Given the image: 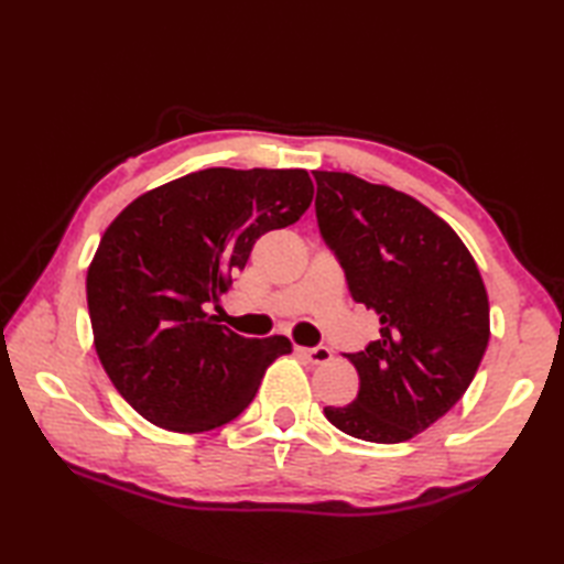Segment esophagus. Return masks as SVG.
<instances>
[{
	"label": "esophagus",
	"mask_w": 564,
	"mask_h": 564,
	"mask_svg": "<svg viewBox=\"0 0 564 564\" xmlns=\"http://www.w3.org/2000/svg\"><path fill=\"white\" fill-rule=\"evenodd\" d=\"M295 354L305 356L310 364L322 366V364H329L332 361V349L327 346H315V349H305V346H295Z\"/></svg>",
	"instance_id": "34e87169"
}]
</instances>
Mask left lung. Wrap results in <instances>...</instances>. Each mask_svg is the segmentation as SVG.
<instances>
[{"mask_svg": "<svg viewBox=\"0 0 564 564\" xmlns=\"http://www.w3.org/2000/svg\"><path fill=\"white\" fill-rule=\"evenodd\" d=\"M317 225L351 297L373 310L380 337L344 354L356 400L325 406L344 434L402 443L446 414L470 386L489 341L480 269L453 227L424 203L346 172H313Z\"/></svg>", "mask_w": 564, "mask_h": 564, "instance_id": "left-lung-1", "label": "left lung"}]
</instances>
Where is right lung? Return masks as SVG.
<instances>
[{
  "label": "right lung",
  "mask_w": 564,
  "mask_h": 564,
  "mask_svg": "<svg viewBox=\"0 0 564 564\" xmlns=\"http://www.w3.org/2000/svg\"><path fill=\"white\" fill-rule=\"evenodd\" d=\"M305 170L213 166L148 191L106 227L87 271L99 361L154 426L200 434L242 414L267 368L293 346L247 339L206 303L232 285L257 239L313 203Z\"/></svg>",
  "instance_id": "obj_1"
}]
</instances>
